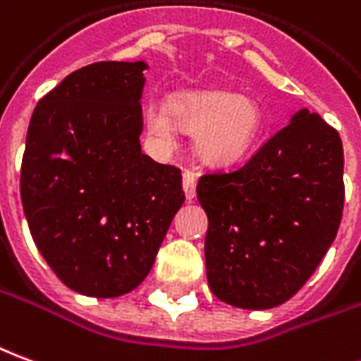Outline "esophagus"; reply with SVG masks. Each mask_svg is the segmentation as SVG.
<instances>
[{"label": "esophagus", "mask_w": 361, "mask_h": 361, "mask_svg": "<svg viewBox=\"0 0 361 361\" xmlns=\"http://www.w3.org/2000/svg\"><path fill=\"white\" fill-rule=\"evenodd\" d=\"M195 188H197V176L193 172H189V170H185L183 172V191H185L188 201L195 199Z\"/></svg>", "instance_id": "34e87169"}]
</instances>
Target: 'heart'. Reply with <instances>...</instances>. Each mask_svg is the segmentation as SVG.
Segmentation results:
<instances>
[{
  "label": "heart",
  "instance_id": "b5f03b06",
  "mask_svg": "<svg viewBox=\"0 0 361 361\" xmlns=\"http://www.w3.org/2000/svg\"><path fill=\"white\" fill-rule=\"evenodd\" d=\"M146 133L164 148L173 145L181 127L195 135V152L205 164L238 162L258 142L264 113L256 99L226 90L188 92L170 105L152 102L145 107Z\"/></svg>",
  "mask_w": 361,
  "mask_h": 361
}]
</instances>
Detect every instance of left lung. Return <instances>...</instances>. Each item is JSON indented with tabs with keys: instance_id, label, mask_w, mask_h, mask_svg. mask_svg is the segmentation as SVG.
Returning <instances> with one entry per match:
<instances>
[{
	"instance_id": "left-lung-1",
	"label": "left lung",
	"mask_w": 361,
	"mask_h": 361,
	"mask_svg": "<svg viewBox=\"0 0 361 361\" xmlns=\"http://www.w3.org/2000/svg\"><path fill=\"white\" fill-rule=\"evenodd\" d=\"M344 150L321 115L299 109L231 172L205 173L207 281L224 303L264 311L291 299L336 238Z\"/></svg>"
}]
</instances>
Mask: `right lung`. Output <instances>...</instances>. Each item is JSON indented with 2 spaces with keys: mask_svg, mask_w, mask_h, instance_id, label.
I'll return each instance as SVG.
<instances>
[{
  "mask_svg": "<svg viewBox=\"0 0 361 361\" xmlns=\"http://www.w3.org/2000/svg\"><path fill=\"white\" fill-rule=\"evenodd\" d=\"M146 62H97L66 75L32 111L21 201L60 281L87 297L133 291L185 201L181 172L142 154Z\"/></svg>",
  "mask_w": 361,
  "mask_h": 361,
  "instance_id": "add662e5",
  "label": "right lung"
}]
</instances>
